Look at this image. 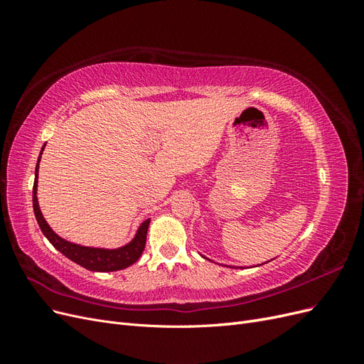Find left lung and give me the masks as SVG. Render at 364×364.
I'll list each match as a JSON object with an SVG mask.
<instances>
[{
    "mask_svg": "<svg viewBox=\"0 0 364 364\" xmlns=\"http://www.w3.org/2000/svg\"><path fill=\"white\" fill-rule=\"evenodd\" d=\"M202 257H203V255H202ZM203 258H205V259H208L206 257H203ZM209 261H211V259H209ZM259 266H261V264H259ZM226 267H229V266H226ZM230 269H232V267H230ZM235 269H237V267H235Z\"/></svg>",
    "mask_w": 364,
    "mask_h": 364,
    "instance_id": "obj_1",
    "label": "left lung"
}]
</instances>
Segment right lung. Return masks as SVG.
I'll return each instance as SVG.
<instances>
[{"instance_id": "add662e5", "label": "right lung", "mask_w": 364, "mask_h": 364, "mask_svg": "<svg viewBox=\"0 0 364 364\" xmlns=\"http://www.w3.org/2000/svg\"><path fill=\"white\" fill-rule=\"evenodd\" d=\"M43 149H46V144H43L41 155L38 158L36 170H35V185H33V211H35V217L38 220V225L42 230V234L46 235L50 243L60 253H63L65 257L91 272H117V270H123L132 266L134 262H136L138 258L141 257L142 250L146 247L150 218L142 220L134 238H132L129 243L115 249L82 246V245L73 243V241L65 240L54 232L51 226L47 223V220L43 218L39 208V202H38V173H39V162H41Z\"/></svg>"}]
</instances>
